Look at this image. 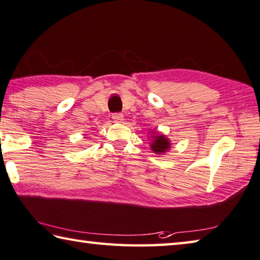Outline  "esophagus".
<instances>
[{
    "mask_svg": "<svg viewBox=\"0 0 260 260\" xmlns=\"http://www.w3.org/2000/svg\"><path fill=\"white\" fill-rule=\"evenodd\" d=\"M112 119H113L114 122H122L123 121V114L122 113H114L112 115Z\"/></svg>",
    "mask_w": 260,
    "mask_h": 260,
    "instance_id": "esophagus-1",
    "label": "esophagus"
}]
</instances>
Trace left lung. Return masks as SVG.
<instances>
[{"label": "left lung", "instance_id": "obj_1", "mask_svg": "<svg viewBox=\"0 0 260 260\" xmlns=\"http://www.w3.org/2000/svg\"><path fill=\"white\" fill-rule=\"evenodd\" d=\"M151 149H153L155 153H164L165 150H168L170 148V143L169 140L165 138V136L160 135V136H155V139L153 141V144L150 145Z\"/></svg>", "mask_w": 260, "mask_h": 260}]
</instances>
